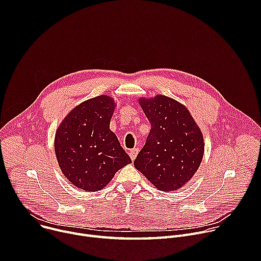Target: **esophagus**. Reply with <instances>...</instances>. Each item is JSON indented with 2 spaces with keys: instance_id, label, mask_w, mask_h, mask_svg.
<instances>
[{
  "instance_id": "34e87169",
  "label": "esophagus",
  "mask_w": 261,
  "mask_h": 261,
  "mask_svg": "<svg viewBox=\"0 0 261 261\" xmlns=\"http://www.w3.org/2000/svg\"><path fill=\"white\" fill-rule=\"evenodd\" d=\"M138 152H139L138 148H133V150H130V152H129V156H130V158H131V160H132V161L136 158V156H137Z\"/></svg>"
}]
</instances>
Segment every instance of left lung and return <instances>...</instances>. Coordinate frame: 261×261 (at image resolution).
Instances as JSON below:
<instances>
[{"label": "left lung", "instance_id": "obj_1", "mask_svg": "<svg viewBox=\"0 0 261 261\" xmlns=\"http://www.w3.org/2000/svg\"><path fill=\"white\" fill-rule=\"evenodd\" d=\"M139 104L151 131L134 166L160 191L178 190L202 161V133L187 107L172 98H140Z\"/></svg>", "mask_w": 261, "mask_h": 261}]
</instances>
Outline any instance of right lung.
<instances>
[{
	"instance_id": "add662e5",
	"label": "right lung",
	"mask_w": 261,
	"mask_h": 261,
	"mask_svg": "<svg viewBox=\"0 0 261 261\" xmlns=\"http://www.w3.org/2000/svg\"><path fill=\"white\" fill-rule=\"evenodd\" d=\"M115 100L101 95L74 107L55 137L59 166L67 179L84 191H99L116 172L131 163L109 124Z\"/></svg>"
}]
</instances>
